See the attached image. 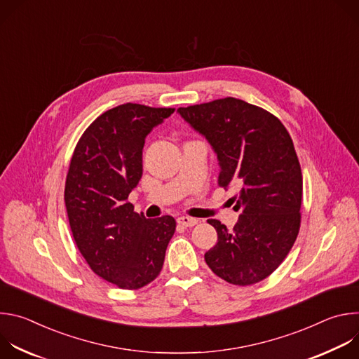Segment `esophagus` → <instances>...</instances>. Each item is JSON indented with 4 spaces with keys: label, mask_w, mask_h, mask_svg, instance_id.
I'll list each match as a JSON object with an SVG mask.
<instances>
[{
    "label": "esophagus",
    "mask_w": 359,
    "mask_h": 359,
    "mask_svg": "<svg viewBox=\"0 0 359 359\" xmlns=\"http://www.w3.org/2000/svg\"><path fill=\"white\" fill-rule=\"evenodd\" d=\"M177 223L184 226V227H193L197 224V219H193V217H189V216H182L177 219Z\"/></svg>",
    "instance_id": "34e87169"
}]
</instances>
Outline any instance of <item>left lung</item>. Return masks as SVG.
<instances>
[{"instance_id": "obj_1", "label": "left lung", "mask_w": 359, "mask_h": 359, "mask_svg": "<svg viewBox=\"0 0 359 359\" xmlns=\"http://www.w3.org/2000/svg\"><path fill=\"white\" fill-rule=\"evenodd\" d=\"M177 112L217 153L219 186L238 189V222L229 231L208 220L217 243L204 260L230 284L260 283L284 262L301 226L302 173L292 139L277 116L230 96Z\"/></svg>"}]
</instances>
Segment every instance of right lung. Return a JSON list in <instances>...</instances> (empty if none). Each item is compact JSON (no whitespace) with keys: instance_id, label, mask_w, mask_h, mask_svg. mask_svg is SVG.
Instances as JSON below:
<instances>
[{"instance_id":"obj_1","label":"right lung","mask_w":359,"mask_h":359,"mask_svg":"<svg viewBox=\"0 0 359 359\" xmlns=\"http://www.w3.org/2000/svg\"><path fill=\"white\" fill-rule=\"evenodd\" d=\"M175 112L123 104L97 116L78 140L65 182L74 240L90 270L122 290L155 280L176 230L172 216L146 219L129 193L142 177L147 133Z\"/></svg>"}]
</instances>
